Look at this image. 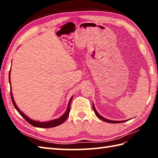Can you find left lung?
Instances as JSON below:
<instances>
[{
  "mask_svg": "<svg viewBox=\"0 0 158 158\" xmlns=\"http://www.w3.org/2000/svg\"><path fill=\"white\" fill-rule=\"evenodd\" d=\"M92 108H93V110H94V113H95V114H96V115L98 117L99 119H100L101 120H102V121H104V122H107V123H122V122H127V120H124V121H113V120H109V119H106V118H105V117H102V116H101L100 115V114L97 112V110H96V108H95V106H94V105H92Z\"/></svg>",
  "mask_w": 158,
  "mask_h": 158,
  "instance_id": "left-lung-1",
  "label": "left lung"
}]
</instances>
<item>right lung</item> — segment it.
Returning <instances> with one entry per match:
<instances>
[{"label":"right lung","mask_w":158,"mask_h":158,"mask_svg":"<svg viewBox=\"0 0 158 158\" xmlns=\"http://www.w3.org/2000/svg\"><path fill=\"white\" fill-rule=\"evenodd\" d=\"M10 73H11V70H10L9 71V83L10 85H11V81H10ZM10 94H11V100H12V102L13 104V106H14L15 108L16 109V110H18V113L21 115L23 118H24L27 122L30 123L31 124L32 126H35V127H56V126H58L60 124H62L63 122H64L66 119L68 118V117L69 115V112H70V102H71L73 97L72 96L71 98H70V100H69V102L68 104V107H67V109L66 110V112L63 114V115L60 117L58 119H53L51 121H48V122H39V121H35V120H32L31 119H30L28 117L26 116L24 113L23 112H22L21 110L19 109V108L18 106H17L16 104L14 101V99H13V94H12V91H11V88H10Z\"/></svg>","instance_id":"add662e5"}]
</instances>
